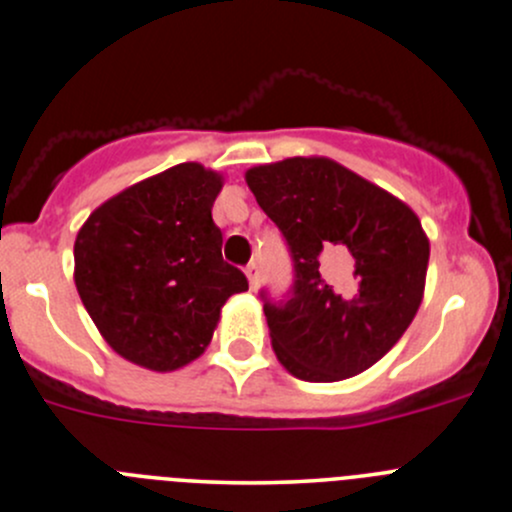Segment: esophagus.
Here are the masks:
<instances>
[{"label":"esophagus","instance_id":"obj_1","mask_svg":"<svg viewBox=\"0 0 512 512\" xmlns=\"http://www.w3.org/2000/svg\"><path fill=\"white\" fill-rule=\"evenodd\" d=\"M244 273H246V278H249L251 290H256V287H258V280H261V271H258L256 263H249V266L244 268Z\"/></svg>","mask_w":512,"mask_h":512}]
</instances>
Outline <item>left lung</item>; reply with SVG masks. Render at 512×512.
<instances>
[{"label":"left lung","mask_w":512,"mask_h":512,"mask_svg":"<svg viewBox=\"0 0 512 512\" xmlns=\"http://www.w3.org/2000/svg\"><path fill=\"white\" fill-rule=\"evenodd\" d=\"M246 183L283 232L295 268L285 300L261 292L275 355L304 382L360 375L421 307L430 256L421 220L326 157L254 166Z\"/></svg>","instance_id":"1"}]
</instances>
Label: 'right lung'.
<instances>
[{
    "label": "right lung",
    "instance_id": "right-lung-1",
    "mask_svg": "<svg viewBox=\"0 0 512 512\" xmlns=\"http://www.w3.org/2000/svg\"><path fill=\"white\" fill-rule=\"evenodd\" d=\"M222 176L186 162L96 208L74 241V285L106 343L154 372L208 348L220 309L249 290L222 258L212 203Z\"/></svg>",
    "mask_w": 512,
    "mask_h": 512
}]
</instances>
